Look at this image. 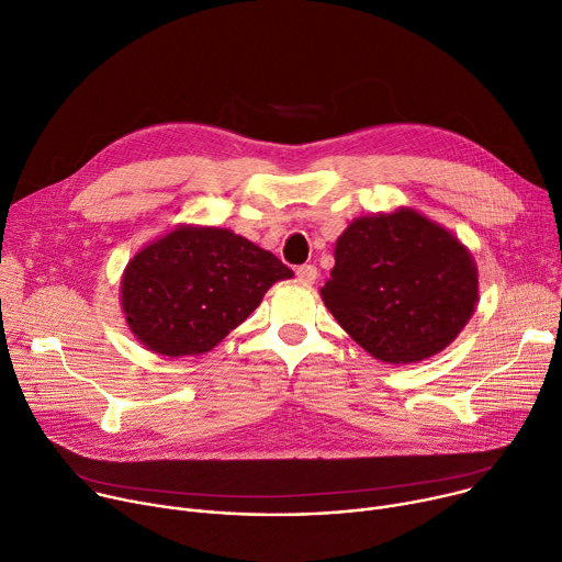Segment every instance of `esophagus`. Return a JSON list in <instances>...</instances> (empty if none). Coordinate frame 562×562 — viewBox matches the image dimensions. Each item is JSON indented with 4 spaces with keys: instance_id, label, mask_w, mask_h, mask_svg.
<instances>
[{
    "instance_id": "esophagus-1",
    "label": "esophagus",
    "mask_w": 562,
    "mask_h": 562,
    "mask_svg": "<svg viewBox=\"0 0 562 562\" xmlns=\"http://www.w3.org/2000/svg\"><path fill=\"white\" fill-rule=\"evenodd\" d=\"M295 276H297V280L304 282V284H314L316 278H318V269H316L314 265H302V267L295 269Z\"/></svg>"
}]
</instances>
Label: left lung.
<instances>
[{"label":"left lung","mask_w":562,"mask_h":562,"mask_svg":"<svg viewBox=\"0 0 562 562\" xmlns=\"http://www.w3.org/2000/svg\"><path fill=\"white\" fill-rule=\"evenodd\" d=\"M323 300L338 325L385 363L448 347L475 312L471 252L415 211L356 220L336 241Z\"/></svg>","instance_id":"obj_1"}]
</instances>
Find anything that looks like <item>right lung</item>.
I'll list each match as a JSON object with an SVG mask.
<instances>
[{
  "label": "right lung",
  "mask_w": 562,
  "mask_h": 562,
  "mask_svg": "<svg viewBox=\"0 0 562 562\" xmlns=\"http://www.w3.org/2000/svg\"><path fill=\"white\" fill-rule=\"evenodd\" d=\"M293 271L226 228H177L145 246L123 276V312L151 351H211Z\"/></svg>",
  "instance_id": "obj_1"
}]
</instances>
